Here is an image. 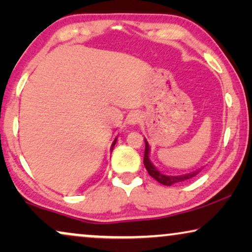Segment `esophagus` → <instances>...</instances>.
Returning a JSON list of instances; mask_svg holds the SVG:
<instances>
[{
  "label": "esophagus",
  "instance_id": "obj_1",
  "mask_svg": "<svg viewBox=\"0 0 252 252\" xmlns=\"http://www.w3.org/2000/svg\"><path fill=\"white\" fill-rule=\"evenodd\" d=\"M141 120H142V115L139 111H130L126 118V122L129 125H136Z\"/></svg>",
  "mask_w": 252,
  "mask_h": 252
}]
</instances>
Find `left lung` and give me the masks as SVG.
I'll return each mask as SVG.
<instances>
[{
    "mask_svg": "<svg viewBox=\"0 0 252 252\" xmlns=\"http://www.w3.org/2000/svg\"><path fill=\"white\" fill-rule=\"evenodd\" d=\"M144 142H146V149H144V158H143V164L146 166L148 173H149L151 177H153L155 180H157L159 184L164 185V186H172L174 184H179V182L189 180V179L196 177L199 173L201 170H196L194 172H190V173H186L182 175H167L161 173L160 171H158L156 167L154 166L153 163H151L149 159V153H150V148H149V143L148 141L144 139Z\"/></svg>",
    "mask_w": 252,
    "mask_h": 252,
    "instance_id": "left-lung-1",
    "label": "left lung"
}]
</instances>
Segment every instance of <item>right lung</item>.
I'll list each match as a JSON object with an SVG mask.
<instances>
[{
  "instance_id": "add662e5",
  "label": "right lung",
  "mask_w": 252,
  "mask_h": 252,
  "mask_svg": "<svg viewBox=\"0 0 252 252\" xmlns=\"http://www.w3.org/2000/svg\"><path fill=\"white\" fill-rule=\"evenodd\" d=\"M116 142H117V139H115V141H113V143H112V147H111V149H113V147H115Z\"/></svg>"
}]
</instances>
